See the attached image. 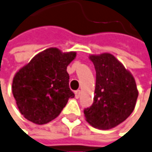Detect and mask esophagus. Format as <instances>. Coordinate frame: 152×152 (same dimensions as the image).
<instances>
[{
  "mask_svg": "<svg viewBox=\"0 0 152 152\" xmlns=\"http://www.w3.org/2000/svg\"><path fill=\"white\" fill-rule=\"evenodd\" d=\"M80 94H81V92H80V90H77L75 92V98H79L80 97Z\"/></svg>",
  "mask_w": 152,
  "mask_h": 152,
  "instance_id": "obj_1",
  "label": "esophagus"
}]
</instances>
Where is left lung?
Here are the masks:
<instances>
[{"mask_svg": "<svg viewBox=\"0 0 152 152\" xmlns=\"http://www.w3.org/2000/svg\"><path fill=\"white\" fill-rule=\"evenodd\" d=\"M96 72L94 103L85 108L86 121L108 130L123 123L134 110L138 90L132 74L111 54L91 56Z\"/></svg>", "mask_w": 152, "mask_h": 152, "instance_id": "left-lung-1", "label": "left lung"}]
</instances>
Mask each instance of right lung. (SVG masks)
Returning <instances> with one entry per match:
<instances>
[{
  "label": "right lung",
  "instance_id": "1",
  "mask_svg": "<svg viewBox=\"0 0 152 152\" xmlns=\"http://www.w3.org/2000/svg\"><path fill=\"white\" fill-rule=\"evenodd\" d=\"M75 52L62 53L56 48L38 54L13 78L12 94L27 120L45 124L57 118L75 94L69 88L66 67Z\"/></svg>",
  "mask_w": 152,
  "mask_h": 152
}]
</instances>
